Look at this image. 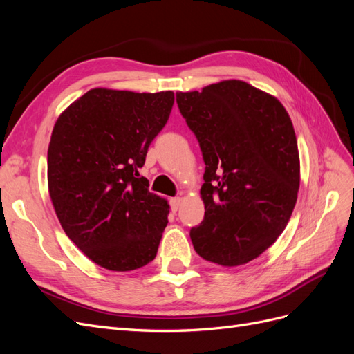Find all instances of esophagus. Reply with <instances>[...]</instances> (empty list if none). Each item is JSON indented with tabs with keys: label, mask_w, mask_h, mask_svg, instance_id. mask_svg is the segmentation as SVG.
<instances>
[{
	"label": "esophagus",
	"mask_w": 354,
	"mask_h": 354,
	"mask_svg": "<svg viewBox=\"0 0 354 354\" xmlns=\"http://www.w3.org/2000/svg\"><path fill=\"white\" fill-rule=\"evenodd\" d=\"M169 203H171V208H173L174 211H177L178 207H180V203H181V198H180V196L171 198V199H169Z\"/></svg>",
	"instance_id": "esophagus-1"
}]
</instances>
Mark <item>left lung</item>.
Listing matches in <instances>:
<instances>
[{
  "label": "left lung",
  "mask_w": 354,
  "mask_h": 354,
  "mask_svg": "<svg viewBox=\"0 0 354 354\" xmlns=\"http://www.w3.org/2000/svg\"><path fill=\"white\" fill-rule=\"evenodd\" d=\"M176 95L205 162V216L190 229L192 243L207 261L246 264L276 242L295 207L299 156L291 118L273 95L239 80Z\"/></svg>",
  "instance_id": "8db88e82"
}]
</instances>
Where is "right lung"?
Wrapping results in <instances>:
<instances>
[{"instance_id": "add662e5", "label": "right lung", "mask_w": 354, "mask_h": 354, "mask_svg": "<svg viewBox=\"0 0 354 354\" xmlns=\"http://www.w3.org/2000/svg\"><path fill=\"white\" fill-rule=\"evenodd\" d=\"M173 104V91L93 88L53 128V207L68 238L103 269L130 272L156 257L169 205L149 192L138 168Z\"/></svg>"}]
</instances>
